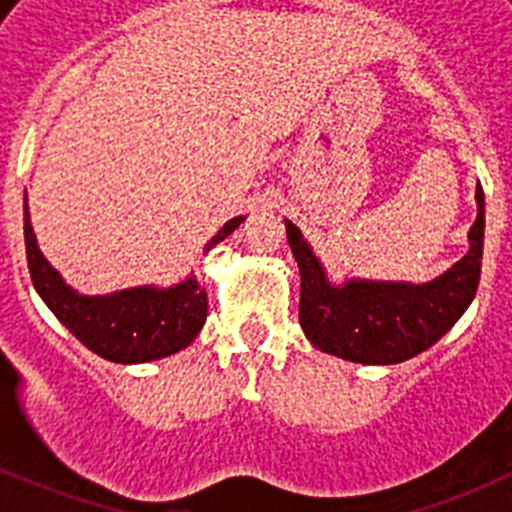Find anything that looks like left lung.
Masks as SVG:
<instances>
[{
	"label": "left lung",
	"mask_w": 512,
	"mask_h": 512,
	"mask_svg": "<svg viewBox=\"0 0 512 512\" xmlns=\"http://www.w3.org/2000/svg\"><path fill=\"white\" fill-rule=\"evenodd\" d=\"M469 251L423 284L343 279L333 284L295 223L287 241L300 266V325L315 348L354 364H400L441 341L477 295L485 246V194L477 187Z\"/></svg>",
	"instance_id": "8db88e82"
}]
</instances>
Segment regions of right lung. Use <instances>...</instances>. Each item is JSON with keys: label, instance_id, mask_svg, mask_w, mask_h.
Segmentation results:
<instances>
[{"label": "right lung", "instance_id": "1", "mask_svg": "<svg viewBox=\"0 0 512 512\" xmlns=\"http://www.w3.org/2000/svg\"><path fill=\"white\" fill-rule=\"evenodd\" d=\"M246 215L233 217L205 243V253L225 241ZM27 266L38 295L89 351L115 364L166 359L197 338L207 318V292L194 271L171 287L140 284L110 295H81L45 259L35 238L25 192Z\"/></svg>", "mask_w": 512, "mask_h": 512}]
</instances>
